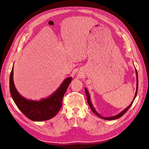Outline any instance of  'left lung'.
<instances>
[{
    "instance_id": "1",
    "label": "left lung",
    "mask_w": 149,
    "mask_h": 149,
    "mask_svg": "<svg viewBox=\"0 0 149 149\" xmlns=\"http://www.w3.org/2000/svg\"><path fill=\"white\" fill-rule=\"evenodd\" d=\"M135 72H136V93H135V95H134V97L133 98V100L132 101V102H131V104L127 107L126 109H125L123 111H122L121 112H120L119 114L114 116H111V117H103V116H101L99 113L96 111V110H95V109L94 108L93 104H92L91 103V100H90V94L88 93V90H87L86 88H85V91H86V94L87 95V102H88V104L89 105L91 109V110H92V111H93L95 114H96L98 117H100L102 119H105V120H113V119H118V118H119L120 117H121L124 114H125V113L129 109V108L131 107V105H132L134 99H135L136 96V95H137V92H138V72H137V70L136 69H135Z\"/></svg>"
}]
</instances>
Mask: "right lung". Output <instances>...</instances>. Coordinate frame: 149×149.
<instances>
[{
    "label": "right lung",
    "mask_w": 149,
    "mask_h": 149,
    "mask_svg": "<svg viewBox=\"0 0 149 149\" xmlns=\"http://www.w3.org/2000/svg\"><path fill=\"white\" fill-rule=\"evenodd\" d=\"M13 67L10 77V91L13 100L18 109L33 121H43L53 118L62 107L63 95L72 80L67 77L59 87L49 97L40 101L27 100L21 96L16 90L13 81Z\"/></svg>",
    "instance_id": "1"
}]
</instances>
